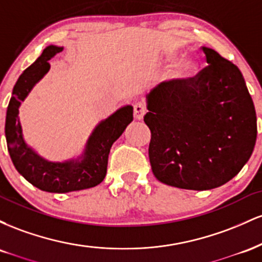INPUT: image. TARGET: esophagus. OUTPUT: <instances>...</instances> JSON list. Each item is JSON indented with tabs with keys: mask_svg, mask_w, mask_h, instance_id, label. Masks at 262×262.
I'll return each mask as SVG.
<instances>
[{
	"mask_svg": "<svg viewBox=\"0 0 262 262\" xmlns=\"http://www.w3.org/2000/svg\"><path fill=\"white\" fill-rule=\"evenodd\" d=\"M145 113H146L145 104L141 103V102H138V103L134 104V118L137 119V121H141Z\"/></svg>",
	"mask_w": 262,
	"mask_h": 262,
	"instance_id": "34e87169",
	"label": "esophagus"
}]
</instances>
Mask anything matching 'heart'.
I'll use <instances>...</instances> for the list:
<instances>
[{"instance_id":"heart-1","label":"heart","mask_w":262,"mask_h":262,"mask_svg":"<svg viewBox=\"0 0 262 262\" xmlns=\"http://www.w3.org/2000/svg\"><path fill=\"white\" fill-rule=\"evenodd\" d=\"M196 61L192 58H186L180 59L176 64H173L172 68L170 69V77L171 80L180 81L186 77L191 76L193 74V71L196 70Z\"/></svg>"}]
</instances>
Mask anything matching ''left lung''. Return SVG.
Masks as SVG:
<instances>
[{
    "label": "left lung",
    "mask_w": 262,
    "mask_h": 262,
    "mask_svg": "<svg viewBox=\"0 0 262 262\" xmlns=\"http://www.w3.org/2000/svg\"><path fill=\"white\" fill-rule=\"evenodd\" d=\"M196 76L161 82L146 96L149 159L159 181L204 191L230 181L256 141L254 102L236 65L202 47Z\"/></svg>",
    "instance_id": "8db88e82"
}]
</instances>
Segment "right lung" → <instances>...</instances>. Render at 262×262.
<instances>
[{"mask_svg":"<svg viewBox=\"0 0 262 262\" xmlns=\"http://www.w3.org/2000/svg\"><path fill=\"white\" fill-rule=\"evenodd\" d=\"M61 50V47L49 45L23 71L12 91L5 125L8 152L18 172L37 188L53 193H66L100 185L106 176L108 155L112 144L133 121V107L119 108L95 128L87 140L85 151L76 160L50 162L29 148L23 139L18 108L33 86L49 71L50 64L48 61Z\"/></svg>","mask_w":262,"mask_h":262,"instance_id":"1","label":"right lung"}]
</instances>
